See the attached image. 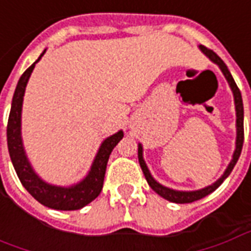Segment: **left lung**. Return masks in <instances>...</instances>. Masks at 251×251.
<instances>
[{
  "mask_svg": "<svg viewBox=\"0 0 251 251\" xmlns=\"http://www.w3.org/2000/svg\"><path fill=\"white\" fill-rule=\"evenodd\" d=\"M200 50L204 52L205 55L210 57L212 62L216 63V64L219 66V68H221L222 72H223V75L226 76L227 82L230 84V87H231L232 93H234L235 110H237V148H235V152H234V156H232L231 163L227 167L226 172L223 174V176H222L221 179L218 180L216 183H214V184L210 185V187H207V188L199 189V191L180 192V191H174V189L167 188V187H164V185L158 184L157 181L153 179L152 176H151V174H149V171H148L147 164H145L144 158H142V148L141 145H140V147H138V161H140V165H141L142 172L145 175V179H147L148 184L151 185V188H152L154 192H157L160 196H163L164 199L169 200V201H172V203H180V204H183V203H192V201H196V200L203 199L207 195L212 194V192L225 181V179H226L227 176L231 174L232 168L235 167L238 158L241 156V152H242L243 147V138H245V133H243V102L242 95H241V91H239V88H238L237 83L234 82V79H232L231 74L228 71L227 66L223 63V60H222L221 57L216 55L215 52L204 46H200Z\"/></svg>",
  "mask_w": 251,
  "mask_h": 251,
  "instance_id": "left-lung-1",
  "label": "left lung"
}]
</instances>
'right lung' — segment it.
Returning a JSON list of instances; mask_svg holds the SVG:
<instances>
[{"mask_svg": "<svg viewBox=\"0 0 251 251\" xmlns=\"http://www.w3.org/2000/svg\"><path fill=\"white\" fill-rule=\"evenodd\" d=\"M44 52L21 75L19 83H17L16 91H14L12 109H10L8 120V127H6L9 154H10V160L13 163L16 174L19 176L21 184L24 185L25 189L39 203L46 205V207H50V208H53V210H79L88 203H91L100 194L102 187H103L106 165L109 161L110 153L114 149L115 145L122 140L124 133L118 131L114 136L104 140L103 144L99 148L97 157L94 160L90 174L79 184L70 187V188H62V187L47 184L37 177V175L33 172V169L30 168L29 163L26 160L24 148H23V141H21V106H23V98H24L28 79L33 71V68H35V64L40 60L41 56L44 55Z\"/></svg>", "mask_w": 251, "mask_h": 251, "instance_id": "add662e5", "label": "right lung"}]
</instances>
